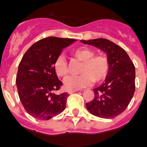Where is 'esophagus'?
<instances>
[{
    "label": "esophagus",
    "instance_id": "1",
    "mask_svg": "<svg viewBox=\"0 0 147 147\" xmlns=\"http://www.w3.org/2000/svg\"><path fill=\"white\" fill-rule=\"evenodd\" d=\"M77 91H78V90H68V93H69V94H71L75 93V92H77Z\"/></svg>",
    "mask_w": 147,
    "mask_h": 147
}]
</instances>
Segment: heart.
<instances>
[{
  "mask_svg": "<svg viewBox=\"0 0 147 147\" xmlns=\"http://www.w3.org/2000/svg\"><path fill=\"white\" fill-rule=\"evenodd\" d=\"M74 59L82 62L80 67V75L71 76L64 81L68 89H80L90 86L92 83H100L108 77L110 70L109 59L104 55H94V52L87 47L75 49L71 52ZM55 72L60 78H66L69 73L67 60L59 56L54 61Z\"/></svg>",
  "mask_w": 147,
  "mask_h": 147,
  "instance_id": "obj_1",
  "label": "heart"
}]
</instances>
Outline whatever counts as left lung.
Segmentation results:
<instances>
[{"label": "left lung", "instance_id": "left-lung-1", "mask_svg": "<svg viewBox=\"0 0 147 147\" xmlns=\"http://www.w3.org/2000/svg\"><path fill=\"white\" fill-rule=\"evenodd\" d=\"M106 53L110 70L105 82L94 89V98L86 107L90 113L112 119L126 109L135 92V66L124 49L106 38L81 40Z\"/></svg>", "mask_w": 147, "mask_h": 147}]
</instances>
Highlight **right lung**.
<instances>
[{
	"mask_svg": "<svg viewBox=\"0 0 147 147\" xmlns=\"http://www.w3.org/2000/svg\"><path fill=\"white\" fill-rule=\"evenodd\" d=\"M75 41L47 37L33 44L23 56L18 66L16 84L24 109L34 118L48 120L66 108L69 94L53 93L63 85L55 72L54 61L63 49Z\"/></svg>",
	"mask_w": 147,
	"mask_h": 147,
	"instance_id": "1",
	"label": "right lung"
}]
</instances>
